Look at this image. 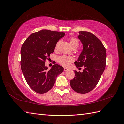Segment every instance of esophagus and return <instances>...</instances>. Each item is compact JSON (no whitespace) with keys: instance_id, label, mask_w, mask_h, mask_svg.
<instances>
[{"instance_id":"esophagus-1","label":"esophagus","mask_w":124,"mask_h":124,"mask_svg":"<svg viewBox=\"0 0 124 124\" xmlns=\"http://www.w3.org/2000/svg\"><path fill=\"white\" fill-rule=\"evenodd\" d=\"M68 70H69V69L66 68H64V71H65V72H66V71H68Z\"/></svg>"}]
</instances>
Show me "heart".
<instances>
[{
	"label": "heart",
	"instance_id": "heart-1",
	"mask_svg": "<svg viewBox=\"0 0 124 124\" xmlns=\"http://www.w3.org/2000/svg\"><path fill=\"white\" fill-rule=\"evenodd\" d=\"M69 41L71 47L73 48H77L78 46H79V42H78V40L77 38H74V37H71V38H69ZM60 42H61V41H58L57 44H56L55 47V50L56 51L57 50ZM74 59L73 57L66 55H62L58 57L57 62L59 63H60V64L63 67H68L74 61Z\"/></svg>",
	"mask_w": 124,
	"mask_h": 124
}]
</instances>
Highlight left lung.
<instances>
[{"instance_id":"1","label":"left lung","mask_w":124,"mask_h":124,"mask_svg":"<svg viewBox=\"0 0 124 124\" xmlns=\"http://www.w3.org/2000/svg\"><path fill=\"white\" fill-rule=\"evenodd\" d=\"M78 32L83 48L74 63L77 68L83 66L84 69L82 72L74 71L75 77L70 84L75 92L84 94L98 84L106 68L107 54L102 43L95 35L87 31Z\"/></svg>"}]
</instances>
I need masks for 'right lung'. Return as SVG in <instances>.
<instances>
[{
    "mask_svg": "<svg viewBox=\"0 0 124 124\" xmlns=\"http://www.w3.org/2000/svg\"><path fill=\"white\" fill-rule=\"evenodd\" d=\"M65 32L42 29L31 33L21 50V66L27 84L36 93L42 94L53 87L56 77L63 68L55 64L48 70L45 62L53 53L58 41Z\"/></svg>",
    "mask_w": 124,
    "mask_h": 124,
    "instance_id": "add662e5",
    "label": "right lung"
}]
</instances>
